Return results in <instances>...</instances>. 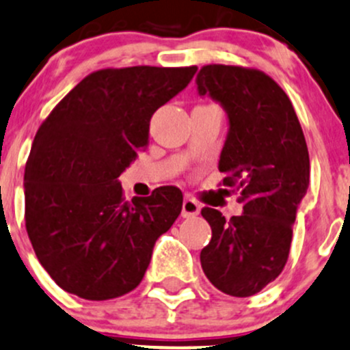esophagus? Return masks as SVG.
Listing matches in <instances>:
<instances>
[{"label":"esophagus","mask_w":350,"mask_h":350,"mask_svg":"<svg viewBox=\"0 0 350 350\" xmlns=\"http://www.w3.org/2000/svg\"><path fill=\"white\" fill-rule=\"evenodd\" d=\"M200 211H201V204L198 203L194 198L186 196L185 201H183V211H181L183 218H194V216L200 215Z\"/></svg>","instance_id":"esophagus-1"}]
</instances>
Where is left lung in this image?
Segmentation results:
<instances>
[{"mask_svg": "<svg viewBox=\"0 0 350 350\" xmlns=\"http://www.w3.org/2000/svg\"><path fill=\"white\" fill-rule=\"evenodd\" d=\"M196 85L228 116L218 167L243 203L241 215L230 219L203 208L213 237L201 250V267L226 295H255L288 258L297 206L310 178L307 142L290 98L260 70L206 65Z\"/></svg>", "mask_w": 350, "mask_h": 350, "instance_id": "obj_1", "label": "left lung"}]
</instances>
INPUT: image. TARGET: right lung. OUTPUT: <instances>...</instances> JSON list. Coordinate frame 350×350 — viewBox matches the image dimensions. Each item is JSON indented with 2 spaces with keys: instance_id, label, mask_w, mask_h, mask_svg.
Returning a JSON list of instances; mask_svg holds the SVG:
<instances>
[{
  "instance_id": "1",
  "label": "right lung",
  "mask_w": 350,
  "mask_h": 350,
  "mask_svg": "<svg viewBox=\"0 0 350 350\" xmlns=\"http://www.w3.org/2000/svg\"><path fill=\"white\" fill-rule=\"evenodd\" d=\"M196 70H98L40 126L25 167V221L36 258L65 292L109 300L141 283L183 193L164 186L129 203L119 176L149 141L152 113Z\"/></svg>"
}]
</instances>
